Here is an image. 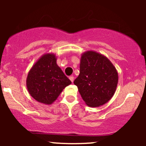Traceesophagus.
Listing matches in <instances>:
<instances>
[{"label":"esophagus","instance_id":"34e87169","mask_svg":"<svg viewBox=\"0 0 146 146\" xmlns=\"http://www.w3.org/2000/svg\"><path fill=\"white\" fill-rule=\"evenodd\" d=\"M69 80H71L72 82H73V81H74V77L70 76V77H69Z\"/></svg>","mask_w":146,"mask_h":146}]
</instances>
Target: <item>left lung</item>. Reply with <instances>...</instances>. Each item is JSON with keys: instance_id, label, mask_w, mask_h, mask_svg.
<instances>
[{"instance_id": "obj_1", "label": "left lung", "mask_w": 146, "mask_h": 146, "mask_svg": "<svg viewBox=\"0 0 146 146\" xmlns=\"http://www.w3.org/2000/svg\"><path fill=\"white\" fill-rule=\"evenodd\" d=\"M118 84L116 68L106 57L94 51H87L80 58V74L74 84L85 104L99 107L113 98Z\"/></svg>"}]
</instances>
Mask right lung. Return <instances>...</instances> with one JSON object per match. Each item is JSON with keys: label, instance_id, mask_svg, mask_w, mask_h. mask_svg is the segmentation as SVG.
<instances>
[{"label": "right lung", "instance_id": "right-lung-1", "mask_svg": "<svg viewBox=\"0 0 146 146\" xmlns=\"http://www.w3.org/2000/svg\"><path fill=\"white\" fill-rule=\"evenodd\" d=\"M56 61V54L45 53L28 73L27 88L31 96L40 103L46 105L53 104L64 88L71 84Z\"/></svg>", "mask_w": 146, "mask_h": 146}]
</instances>
